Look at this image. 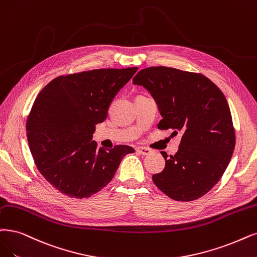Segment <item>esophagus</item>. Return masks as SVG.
Masks as SVG:
<instances>
[{
	"mask_svg": "<svg viewBox=\"0 0 257 257\" xmlns=\"http://www.w3.org/2000/svg\"><path fill=\"white\" fill-rule=\"evenodd\" d=\"M137 151L138 153H140L142 156H148L153 153V150L149 148H146V147H139V148H137Z\"/></svg>",
	"mask_w": 257,
	"mask_h": 257,
	"instance_id": "34e87169",
	"label": "esophagus"
}]
</instances>
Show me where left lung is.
<instances>
[{
  "label": "left lung",
  "instance_id": "8db88e82",
  "mask_svg": "<svg viewBox=\"0 0 257 257\" xmlns=\"http://www.w3.org/2000/svg\"><path fill=\"white\" fill-rule=\"evenodd\" d=\"M134 84L144 87L156 100L162 119L158 128L181 132L175 156L165 159L155 184L177 201H193L219 181L235 147L230 107L223 93L201 74L166 66L141 70Z\"/></svg>",
  "mask_w": 257,
  "mask_h": 257
}]
</instances>
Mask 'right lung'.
Wrapping results in <instances>:
<instances>
[{"mask_svg": "<svg viewBox=\"0 0 257 257\" xmlns=\"http://www.w3.org/2000/svg\"><path fill=\"white\" fill-rule=\"evenodd\" d=\"M138 68L100 69L59 76L45 85L26 121L28 145L37 168L57 191L88 198L106 186L122 158L135 153L126 145L97 149L95 125L107 118L118 91Z\"/></svg>", "mask_w": 257, "mask_h": 257, "instance_id": "1", "label": "right lung"}]
</instances>
